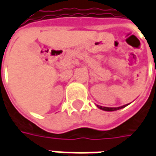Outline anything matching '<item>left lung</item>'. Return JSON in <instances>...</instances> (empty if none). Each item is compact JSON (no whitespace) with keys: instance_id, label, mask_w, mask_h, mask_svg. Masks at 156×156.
I'll return each instance as SVG.
<instances>
[{"instance_id":"8db88e82","label":"left lung","mask_w":156,"mask_h":156,"mask_svg":"<svg viewBox=\"0 0 156 156\" xmlns=\"http://www.w3.org/2000/svg\"><path fill=\"white\" fill-rule=\"evenodd\" d=\"M127 105L121 106V107H118V108H107V107H101V106H98L99 108L102 109V110H105V111H115V110H118V109H121L124 107H126Z\"/></svg>"}]
</instances>
